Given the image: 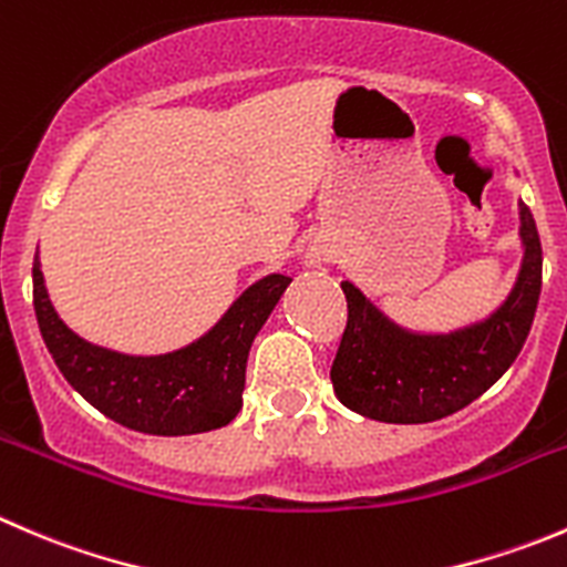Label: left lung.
I'll return each mask as SVG.
<instances>
[{
	"label": "left lung",
	"instance_id": "8db88e82",
	"mask_svg": "<svg viewBox=\"0 0 567 567\" xmlns=\"http://www.w3.org/2000/svg\"><path fill=\"white\" fill-rule=\"evenodd\" d=\"M518 210L524 244L518 279L491 316L468 327L443 334L410 332L360 288L340 282L349 321L329 377L349 410L384 423L441 421L504 377L524 349L543 285L540 235L524 202Z\"/></svg>",
	"mask_w": 567,
	"mask_h": 567
}]
</instances>
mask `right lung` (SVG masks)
Segmentation results:
<instances>
[{
    "mask_svg": "<svg viewBox=\"0 0 567 567\" xmlns=\"http://www.w3.org/2000/svg\"><path fill=\"white\" fill-rule=\"evenodd\" d=\"M290 285L268 274L244 290L199 340L168 354H121L69 329L49 299L41 260H32V305L43 343L65 382L126 430L199 435L221 430L244 406L246 360L255 334Z\"/></svg>",
    "mask_w": 567,
    "mask_h": 567,
    "instance_id": "add662e5",
    "label": "right lung"
}]
</instances>
